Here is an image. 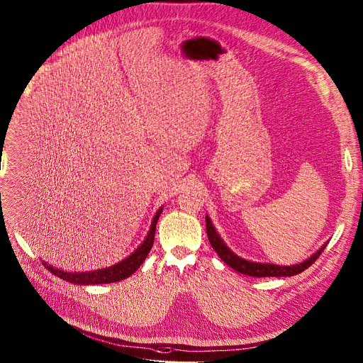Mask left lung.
I'll list each match as a JSON object with an SVG mask.
<instances>
[{
	"mask_svg": "<svg viewBox=\"0 0 363 363\" xmlns=\"http://www.w3.org/2000/svg\"><path fill=\"white\" fill-rule=\"evenodd\" d=\"M206 233H208V239L211 246L214 247V250L218 253V257L233 269H236L240 274L250 275V277H291L296 274H301L302 271L308 269L321 255L325 249L327 245H324L321 249H319L316 253H313L309 259H306L302 264L291 265V267H280V265H274V264H258V262H250L246 259L239 258L238 255H234L221 240V238L217 234L214 225H212L211 220L206 217Z\"/></svg>",
	"mask_w": 363,
	"mask_h": 363,
	"instance_id": "1",
	"label": "left lung"
}]
</instances>
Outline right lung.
<instances>
[{"label":"right lung","mask_w":363,"mask_h":363,"mask_svg":"<svg viewBox=\"0 0 363 363\" xmlns=\"http://www.w3.org/2000/svg\"><path fill=\"white\" fill-rule=\"evenodd\" d=\"M161 212H162V208H160L157 211L151 230H149L145 242L130 255L129 258H125L124 261H121L117 265H113V267L105 268V269L89 271V272H64L57 268H52L47 262H42V264H44L48 268V271H51L54 275L60 277V279L66 280L69 283H73V284H105V283H116V281L124 280V279H127V277H130L146 259L149 250H151V247L154 245L155 228H157V223H158Z\"/></svg>","instance_id":"right-lung-1"}]
</instances>
